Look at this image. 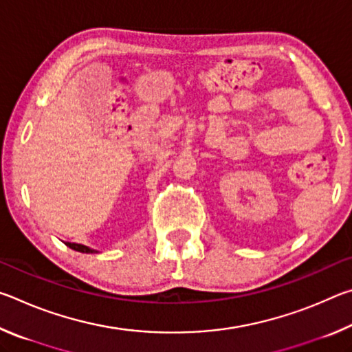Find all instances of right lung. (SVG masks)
<instances>
[{
  "label": "right lung",
  "mask_w": 352,
  "mask_h": 352,
  "mask_svg": "<svg viewBox=\"0 0 352 352\" xmlns=\"http://www.w3.org/2000/svg\"><path fill=\"white\" fill-rule=\"evenodd\" d=\"M67 245H68L69 248L76 250V252H80V253H96V250H91V248H88V247H85V245H80V243H71V242H67Z\"/></svg>",
  "instance_id": "add662e5"
}]
</instances>
